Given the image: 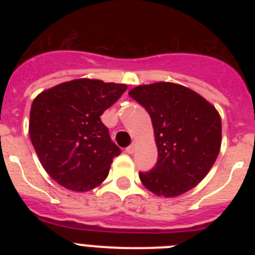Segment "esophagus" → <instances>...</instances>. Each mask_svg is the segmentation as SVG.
<instances>
[{
    "label": "esophagus",
    "instance_id": "esophagus-1",
    "mask_svg": "<svg viewBox=\"0 0 255 255\" xmlns=\"http://www.w3.org/2000/svg\"><path fill=\"white\" fill-rule=\"evenodd\" d=\"M135 149H136V148H135V143H132L130 144L129 147L126 148V152L129 153V154H132V153H135Z\"/></svg>",
    "mask_w": 255,
    "mask_h": 255
}]
</instances>
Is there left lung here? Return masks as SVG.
Here are the masks:
<instances>
[{
  "label": "left lung",
  "mask_w": 255,
  "mask_h": 255,
  "mask_svg": "<svg viewBox=\"0 0 255 255\" xmlns=\"http://www.w3.org/2000/svg\"><path fill=\"white\" fill-rule=\"evenodd\" d=\"M152 119L158 159L139 172L155 195L171 198L198 185L216 162L221 148V117L208 101L189 88L159 82L129 92Z\"/></svg>",
  "instance_id": "left-lung-1"
}]
</instances>
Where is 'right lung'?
Instances as JSON below:
<instances>
[{
  "label": "right lung",
  "mask_w": 255,
  "mask_h": 255,
  "mask_svg": "<svg viewBox=\"0 0 255 255\" xmlns=\"http://www.w3.org/2000/svg\"><path fill=\"white\" fill-rule=\"evenodd\" d=\"M126 89L125 84L75 79L35 97L30 140L43 168L61 186L88 191L108 176L121 150L101 116Z\"/></svg>",
  "instance_id": "right-lung-1"
}]
</instances>
